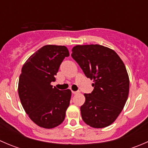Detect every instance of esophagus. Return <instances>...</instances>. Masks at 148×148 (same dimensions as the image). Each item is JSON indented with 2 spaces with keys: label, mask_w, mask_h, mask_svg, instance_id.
Instances as JSON below:
<instances>
[{
  "label": "esophagus",
  "mask_w": 148,
  "mask_h": 148,
  "mask_svg": "<svg viewBox=\"0 0 148 148\" xmlns=\"http://www.w3.org/2000/svg\"><path fill=\"white\" fill-rule=\"evenodd\" d=\"M79 93V91H72V94H74V95H77Z\"/></svg>",
  "instance_id": "1"
}]
</instances>
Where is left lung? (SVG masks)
<instances>
[{
  "mask_svg": "<svg viewBox=\"0 0 148 148\" xmlns=\"http://www.w3.org/2000/svg\"><path fill=\"white\" fill-rule=\"evenodd\" d=\"M71 56L95 82L92 93L84 94L80 108L82 120L94 128L109 126L121 113L129 95V77L123 62L114 50L98 44L74 46Z\"/></svg>",
  "mask_w": 148,
  "mask_h": 148,
  "instance_id": "8db88e82",
  "label": "left lung"
}]
</instances>
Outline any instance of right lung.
Segmentation results:
<instances>
[{
    "label": "right lung",
    "instance_id": "obj_1",
    "mask_svg": "<svg viewBox=\"0 0 148 148\" xmlns=\"http://www.w3.org/2000/svg\"><path fill=\"white\" fill-rule=\"evenodd\" d=\"M69 56L64 46L46 45L31 55L22 67L19 98L30 119L41 127L51 129L65 119L71 92L59 90L51 82L55 81L60 64Z\"/></svg>",
    "mask_w": 148,
    "mask_h": 148
}]
</instances>
